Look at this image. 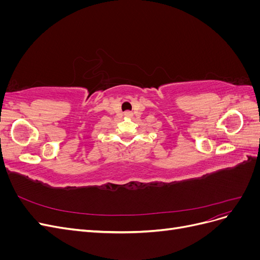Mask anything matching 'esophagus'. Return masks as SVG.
<instances>
[{
	"label": "esophagus",
	"mask_w": 260,
	"mask_h": 260,
	"mask_svg": "<svg viewBox=\"0 0 260 260\" xmlns=\"http://www.w3.org/2000/svg\"><path fill=\"white\" fill-rule=\"evenodd\" d=\"M131 115H132V114H131L130 112H125V113H124V116H131Z\"/></svg>",
	"instance_id": "obj_1"
}]
</instances>
